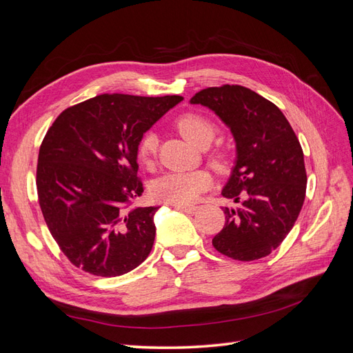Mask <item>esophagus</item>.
<instances>
[{
	"instance_id": "1",
	"label": "esophagus",
	"mask_w": 353,
	"mask_h": 353,
	"mask_svg": "<svg viewBox=\"0 0 353 353\" xmlns=\"http://www.w3.org/2000/svg\"><path fill=\"white\" fill-rule=\"evenodd\" d=\"M175 208L178 209V210H183V212H185V213H190V215H194V213L197 212V206H194V205H175Z\"/></svg>"
}]
</instances>
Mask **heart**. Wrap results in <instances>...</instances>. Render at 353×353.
<instances>
[{
    "label": "heart",
    "mask_w": 353,
    "mask_h": 353,
    "mask_svg": "<svg viewBox=\"0 0 353 353\" xmlns=\"http://www.w3.org/2000/svg\"><path fill=\"white\" fill-rule=\"evenodd\" d=\"M178 131L183 134L190 143L200 148H206L215 140L218 128L215 122L210 121L208 116L188 112L181 114L176 119ZM157 135L153 131L145 132L137 144V156L144 165H152L157 153ZM227 153L222 148H216L210 154V162L216 169H223L227 166ZM212 175L206 169L184 170V172H168L159 176L152 191L156 199L168 203H178V205H187L197 200V197L212 187Z\"/></svg>",
    "instance_id": "b5f03b06"
}]
</instances>
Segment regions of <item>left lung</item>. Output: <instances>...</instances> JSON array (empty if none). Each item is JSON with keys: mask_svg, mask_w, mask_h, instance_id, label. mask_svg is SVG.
I'll return each instance as SVG.
<instances>
[{"mask_svg": "<svg viewBox=\"0 0 353 353\" xmlns=\"http://www.w3.org/2000/svg\"><path fill=\"white\" fill-rule=\"evenodd\" d=\"M191 104L206 105L236 140L237 160L222 196L225 225L212 240L231 259L249 262L268 256L293 228L306 194L303 150L283 112L241 85L199 91Z\"/></svg>", "mask_w": 353, "mask_h": 353, "instance_id": "obj_1", "label": "left lung"}]
</instances>
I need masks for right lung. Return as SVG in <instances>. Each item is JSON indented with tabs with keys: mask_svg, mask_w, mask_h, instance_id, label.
Masks as SVG:
<instances>
[{
	"mask_svg": "<svg viewBox=\"0 0 353 353\" xmlns=\"http://www.w3.org/2000/svg\"><path fill=\"white\" fill-rule=\"evenodd\" d=\"M181 95L101 94L63 110L39 147L38 201L52 239L72 265L119 276L143 263L159 208H134L144 191L137 144Z\"/></svg>",
	"mask_w": 353,
	"mask_h": 353,
	"instance_id": "1",
	"label": "right lung"
}]
</instances>
